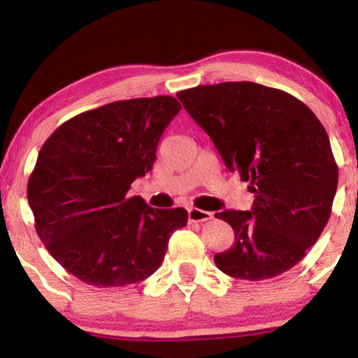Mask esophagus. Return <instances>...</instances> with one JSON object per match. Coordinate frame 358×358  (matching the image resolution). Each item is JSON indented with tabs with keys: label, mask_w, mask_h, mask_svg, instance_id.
Wrapping results in <instances>:
<instances>
[{
	"label": "esophagus",
	"mask_w": 358,
	"mask_h": 358,
	"mask_svg": "<svg viewBox=\"0 0 358 358\" xmlns=\"http://www.w3.org/2000/svg\"><path fill=\"white\" fill-rule=\"evenodd\" d=\"M212 218H213V213L205 212V210H200V208L189 210V222L202 223V222H208V220H212Z\"/></svg>",
	"instance_id": "obj_1"
}]
</instances>
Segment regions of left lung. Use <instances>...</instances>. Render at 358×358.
I'll return each instance as SVG.
<instances>
[{"instance_id":"left-lung-1","label":"left lung","mask_w":358,"mask_h":358,"mask_svg":"<svg viewBox=\"0 0 358 358\" xmlns=\"http://www.w3.org/2000/svg\"><path fill=\"white\" fill-rule=\"evenodd\" d=\"M178 97L254 194L251 212L215 213L234 229L217 267L251 282L290 271L321 236L334 202L339 171L324 127L295 96L251 81L190 87Z\"/></svg>"}]
</instances>
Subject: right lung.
Returning <instances> with one entry per match:
<instances>
[{"label":"right lung","mask_w":358,"mask_h":358,"mask_svg":"<svg viewBox=\"0 0 358 358\" xmlns=\"http://www.w3.org/2000/svg\"><path fill=\"white\" fill-rule=\"evenodd\" d=\"M180 104L171 96L115 101L62 124L38 151L27 182L36 231L81 282L109 288L148 278L163 262L184 208L129 197L145 176Z\"/></svg>","instance_id":"obj_1"}]
</instances>
